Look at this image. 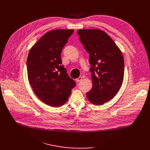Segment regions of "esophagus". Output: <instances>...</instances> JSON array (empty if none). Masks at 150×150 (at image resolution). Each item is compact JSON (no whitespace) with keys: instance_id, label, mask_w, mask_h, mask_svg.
<instances>
[{"instance_id":"1","label":"esophagus","mask_w":150,"mask_h":150,"mask_svg":"<svg viewBox=\"0 0 150 150\" xmlns=\"http://www.w3.org/2000/svg\"><path fill=\"white\" fill-rule=\"evenodd\" d=\"M82 79V76H79V78H78L77 79H76V81L78 82H80Z\"/></svg>"}]
</instances>
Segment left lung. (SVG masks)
I'll return each instance as SVG.
<instances>
[{"label": "left lung", "instance_id": "1", "mask_svg": "<svg viewBox=\"0 0 150 150\" xmlns=\"http://www.w3.org/2000/svg\"><path fill=\"white\" fill-rule=\"evenodd\" d=\"M81 43L89 53L93 88L87 97L101 105L113 98L123 80L124 59L115 42L104 31L97 29L77 31Z\"/></svg>", "mask_w": 150, "mask_h": 150}]
</instances>
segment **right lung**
<instances>
[{
	"label": "right lung",
	"instance_id": "right-lung-1",
	"mask_svg": "<svg viewBox=\"0 0 150 150\" xmlns=\"http://www.w3.org/2000/svg\"><path fill=\"white\" fill-rule=\"evenodd\" d=\"M74 33L55 30L42 35L31 49L27 61L28 78L36 96L52 107L68 100L76 83L62 65L61 52Z\"/></svg>",
	"mask_w": 150,
	"mask_h": 150
}]
</instances>
